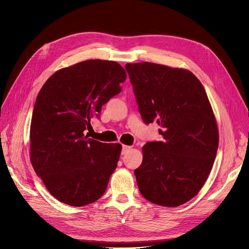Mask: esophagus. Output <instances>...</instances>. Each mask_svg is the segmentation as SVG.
<instances>
[{
	"mask_svg": "<svg viewBox=\"0 0 249 249\" xmlns=\"http://www.w3.org/2000/svg\"><path fill=\"white\" fill-rule=\"evenodd\" d=\"M131 149V146L129 145H123V150H122V155H124L127 153V150Z\"/></svg>",
	"mask_w": 249,
	"mask_h": 249,
	"instance_id": "1",
	"label": "esophagus"
}]
</instances>
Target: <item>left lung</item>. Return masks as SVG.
<instances>
[{
	"instance_id": "obj_1",
	"label": "left lung",
	"mask_w": 249,
	"mask_h": 249,
	"mask_svg": "<svg viewBox=\"0 0 249 249\" xmlns=\"http://www.w3.org/2000/svg\"><path fill=\"white\" fill-rule=\"evenodd\" d=\"M141 117L161 125L163 141L147 142L134 173L142 196L178 207L196 195L212 170L219 134L206 90L183 69L126 63Z\"/></svg>"
}]
</instances>
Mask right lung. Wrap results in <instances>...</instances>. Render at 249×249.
<instances>
[{
    "instance_id": "1",
    "label": "right lung",
    "mask_w": 249,
    "mask_h": 249,
    "mask_svg": "<svg viewBox=\"0 0 249 249\" xmlns=\"http://www.w3.org/2000/svg\"><path fill=\"white\" fill-rule=\"evenodd\" d=\"M124 67L87 60L59 70L40 89L30 127L32 166L59 201L83 207L101 198L117 167L122 144L88 138L90 120L122 91Z\"/></svg>"
}]
</instances>
